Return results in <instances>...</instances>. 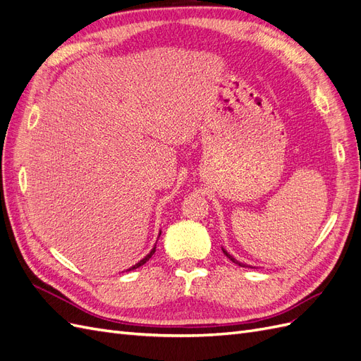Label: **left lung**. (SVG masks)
<instances>
[{
  "label": "left lung",
  "instance_id": "8db88e82",
  "mask_svg": "<svg viewBox=\"0 0 361 361\" xmlns=\"http://www.w3.org/2000/svg\"><path fill=\"white\" fill-rule=\"evenodd\" d=\"M221 250H223V253H224V255H226V256H227L228 259H231V260L233 262V264H236V265H239V267H248V268H253V267H251V265H247V264H243V262H239V260H236V259H235V257H233L232 255H228V253H227V251H226V250H224L223 247H221Z\"/></svg>",
  "mask_w": 361,
  "mask_h": 361
}]
</instances>
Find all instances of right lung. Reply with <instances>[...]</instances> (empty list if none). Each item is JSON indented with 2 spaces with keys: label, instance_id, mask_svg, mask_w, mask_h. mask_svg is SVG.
Masks as SVG:
<instances>
[{
  "label": "right lung",
  "instance_id": "1",
  "mask_svg": "<svg viewBox=\"0 0 361 361\" xmlns=\"http://www.w3.org/2000/svg\"><path fill=\"white\" fill-rule=\"evenodd\" d=\"M159 235H161V232H159ZM159 235H158V238H159ZM155 251H157V244L154 245V248H152L150 251H149V255H146L143 259H141L140 262H137V264L135 265H133V267H130L128 271H130V269H137V268H140L141 265H145L146 264V262L152 257V256H154V253H155Z\"/></svg>",
  "mask_w": 361,
  "mask_h": 361
}]
</instances>
